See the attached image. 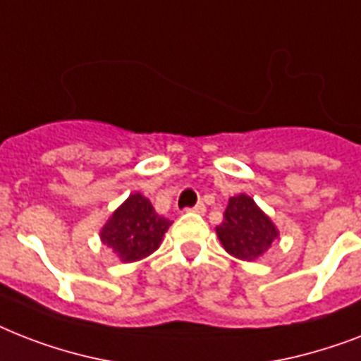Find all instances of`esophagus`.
<instances>
[{"mask_svg": "<svg viewBox=\"0 0 361 361\" xmlns=\"http://www.w3.org/2000/svg\"><path fill=\"white\" fill-rule=\"evenodd\" d=\"M187 212H195V214L204 215V214H206V206H204L202 202H198L197 206H192V208H187Z\"/></svg>", "mask_w": 361, "mask_h": 361, "instance_id": "1", "label": "esophagus"}]
</instances>
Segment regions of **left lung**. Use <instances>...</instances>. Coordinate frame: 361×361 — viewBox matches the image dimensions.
<instances>
[{
	"label": "left lung",
	"mask_w": 361,
	"mask_h": 361,
	"mask_svg": "<svg viewBox=\"0 0 361 361\" xmlns=\"http://www.w3.org/2000/svg\"><path fill=\"white\" fill-rule=\"evenodd\" d=\"M215 232L226 252L247 262L262 257L279 238L274 221L247 195H238L228 200L225 221L215 228Z\"/></svg>",
	"instance_id": "8db88e82"
}]
</instances>
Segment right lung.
I'll return each instance as SVG.
<instances>
[{
	"label": "right lung",
	"instance_id": "add662e5",
	"mask_svg": "<svg viewBox=\"0 0 361 361\" xmlns=\"http://www.w3.org/2000/svg\"><path fill=\"white\" fill-rule=\"evenodd\" d=\"M172 221L155 212L140 192L130 195L101 231V241L110 247L121 262H136L157 251Z\"/></svg>",
	"mask_w": 361,
	"mask_h": 361
}]
</instances>
